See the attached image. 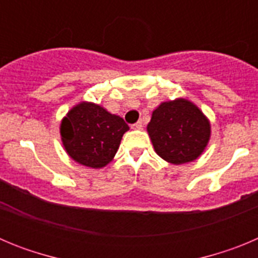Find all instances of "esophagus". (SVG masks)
<instances>
[{
    "label": "esophagus",
    "instance_id": "34e87169",
    "mask_svg": "<svg viewBox=\"0 0 258 258\" xmlns=\"http://www.w3.org/2000/svg\"><path fill=\"white\" fill-rule=\"evenodd\" d=\"M142 126H143V122L142 121H137L136 124L132 125V127H133V129H142Z\"/></svg>",
    "mask_w": 258,
    "mask_h": 258
}]
</instances>
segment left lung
<instances>
[{
    "instance_id": "1",
    "label": "left lung",
    "mask_w": 258,
    "mask_h": 258,
    "mask_svg": "<svg viewBox=\"0 0 258 258\" xmlns=\"http://www.w3.org/2000/svg\"><path fill=\"white\" fill-rule=\"evenodd\" d=\"M147 132L156 154L178 165L202 155L211 137V124L195 104L181 98L157 107Z\"/></svg>"
}]
</instances>
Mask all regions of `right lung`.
I'll list each match as a JSON object with an SVG mask.
<instances>
[{
  "instance_id": "add662e5",
  "label": "right lung",
  "mask_w": 258,
  "mask_h": 258,
  "mask_svg": "<svg viewBox=\"0 0 258 258\" xmlns=\"http://www.w3.org/2000/svg\"><path fill=\"white\" fill-rule=\"evenodd\" d=\"M127 129L120 116L83 102L61 120L60 136L66 151L75 161L97 169L112 160Z\"/></svg>"
}]
</instances>
